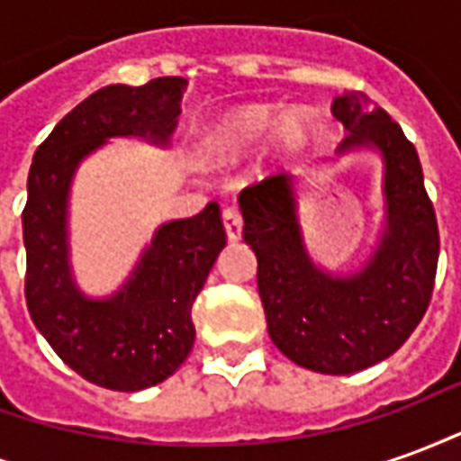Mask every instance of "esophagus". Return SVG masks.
I'll list each match as a JSON object with an SVG mask.
<instances>
[{
	"label": "esophagus",
	"instance_id": "34e87169",
	"mask_svg": "<svg viewBox=\"0 0 461 461\" xmlns=\"http://www.w3.org/2000/svg\"><path fill=\"white\" fill-rule=\"evenodd\" d=\"M221 221H224V231H227V240L240 241L241 240V214L237 207H227L221 212Z\"/></svg>",
	"mask_w": 461,
	"mask_h": 461
}]
</instances>
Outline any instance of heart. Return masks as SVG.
I'll return each mask as SVG.
<instances>
[{"label":"heart","instance_id":"b5f03b06","mask_svg":"<svg viewBox=\"0 0 461 461\" xmlns=\"http://www.w3.org/2000/svg\"><path fill=\"white\" fill-rule=\"evenodd\" d=\"M271 136V152L276 162H289L309 150L313 128L306 115L294 111L284 118L281 105H240L220 121H214L202 135V152L217 162H234L261 148Z\"/></svg>","mask_w":461,"mask_h":461}]
</instances>
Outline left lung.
Segmentation results:
<instances>
[{
    "label": "left lung",
    "mask_w": 461,
    "mask_h": 461,
    "mask_svg": "<svg viewBox=\"0 0 461 461\" xmlns=\"http://www.w3.org/2000/svg\"><path fill=\"white\" fill-rule=\"evenodd\" d=\"M333 115L346 128L339 155L373 150L383 158L385 220L360 269L333 274L313 261L291 175L241 190L240 207L274 346L301 367L350 375L393 356L422 321L435 289L439 231L402 128L360 91L339 95Z\"/></svg>",
    "instance_id": "8db88e82"
}]
</instances>
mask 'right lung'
Returning a JSON list of instances; mask_svg holds the SVG:
<instances>
[{
    "label": "right lung",
    "mask_w": 461,
    "mask_h": 461,
    "mask_svg": "<svg viewBox=\"0 0 461 461\" xmlns=\"http://www.w3.org/2000/svg\"><path fill=\"white\" fill-rule=\"evenodd\" d=\"M180 76L145 86H105L61 118L34 152L22 212L26 306L56 356L94 385L138 393L158 385L190 356L192 303L227 244L220 204L160 224L121 289L94 299L78 289L68 259V197L78 165L108 138L165 148L177 128Z\"/></svg>",
    "instance_id": "right-lung-1"
}]
</instances>
